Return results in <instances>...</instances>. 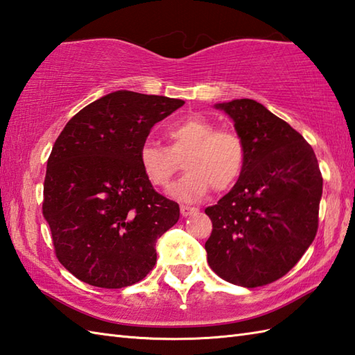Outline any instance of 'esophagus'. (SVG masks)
I'll use <instances>...</instances> for the list:
<instances>
[{
	"label": "esophagus",
	"instance_id": "obj_1",
	"mask_svg": "<svg viewBox=\"0 0 355 355\" xmlns=\"http://www.w3.org/2000/svg\"><path fill=\"white\" fill-rule=\"evenodd\" d=\"M180 212H182L183 216H189L192 214H197L198 209L197 207H191V206H182V207H180Z\"/></svg>",
	"mask_w": 355,
	"mask_h": 355
}]
</instances>
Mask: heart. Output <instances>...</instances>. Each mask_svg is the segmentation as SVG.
Listing matches in <instances>:
<instances>
[{
  "label": "heart",
  "instance_id": "obj_1",
  "mask_svg": "<svg viewBox=\"0 0 355 355\" xmlns=\"http://www.w3.org/2000/svg\"><path fill=\"white\" fill-rule=\"evenodd\" d=\"M171 146L146 140L139 149V163L148 182L166 189L183 158L184 175L172 186L171 195L180 201L206 197L210 186L224 192L235 184L245 164V146L236 132L218 130L206 117L192 116L166 128Z\"/></svg>",
  "mask_w": 355,
  "mask_h": 355
}]
</instances>
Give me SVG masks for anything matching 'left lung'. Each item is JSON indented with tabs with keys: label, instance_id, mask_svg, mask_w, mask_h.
Returning a JSON list of instances; mask_svg holds the SVG:
<instances>
[{
	"label": "left lung",
	"instance_id": "8db88e82",
	"mask_svg": "<svg viewBox=\"0 0 355 355\" xmlns=\"http://www.w3.org/2000/svg\"><path fill=\"white\" fill-rule=\"evenodd\" d=\"M214 107L233 120L245 164L232 191L206 209L214 225L207 262L224 281L254 288L288 273L311 245L323 180L313 148L262 103Z\"/></svg>",
	"mask_w": 355,
	"mask_h": 355
}]
</instances>
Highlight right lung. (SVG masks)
Returning <instances> with one entry per match:
<instances>
[{
  "label": "right lung",
  "instance_id": "1",
  "mask_svg": "<svg viewBox=\"0 0 355 355\" xmlns=\"http://www.w3.org/2000/svg\"><path fill=\"white\" fill-rule=\"evenodd\" d=\"M184 101L119 89L82 108L47 162L42 214L59 262L79 281L123 288L157 262L155 243L180 218L139 163L150 128Z\"/></svg>",
  "mask_w": 355,
  "mask_h": 355
}]
</instances>
